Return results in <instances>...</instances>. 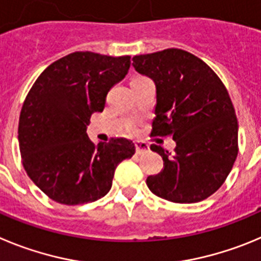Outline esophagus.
Wrapping results in <instances>:
<instances>
[{"label": "esophagus", "instance_id": "esophagus-1", "mask_svg": "<svg viewBox=\"0 0 261 261\" xmlns=\"http://www.w3.org/2000/svg\"><path fill=\"white\" fill-rule=\"evenodd\" d=\"M135 148H136V154H144V153H147L148 151H149L148 145L145 144V143H142V142L136 143Z\"/></svg>", "mask_w": 261, "mask_h": 261}]
</instances>
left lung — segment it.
<instances>
[{"label":"left lung","mask_w":261,"mask_h":261,"mask_svg":"<svg viewBox=\"0 0 261 261\" xmlns=\"http://www.w3.org/2000/svg\"><path fill=\"white\" fill-rule=\"evenodd\" d=\"M153 79L157 104L151 136H171L174 153L152 144L164 169L147 178L154 195L173 203H198L226 180L238 156V119L226 87L204 61L170 48L133 58Z\"/></svg>","instance_id":"left-lung-1"}]
</instances>
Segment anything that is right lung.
<instances>
[{"label": "right lung", "instance_id": "1", "mask_svg": "<svg viewBox=\"0 0 261 261\" xmlns=\"http://www.w3.org/2000/svg\"><path fill=\"white\" fill-rule=\"evenodd\" d=\"M130 58L74 51L49 65L25 96L18 127L22 164L51 200L76 205L102 198L117 165L135 153L125 138L95 144L86 133L92 113L104 110L109 90L128 72Z\"/></svg>", "mask_w": 261, "mask_h": 261}]
</instances>
